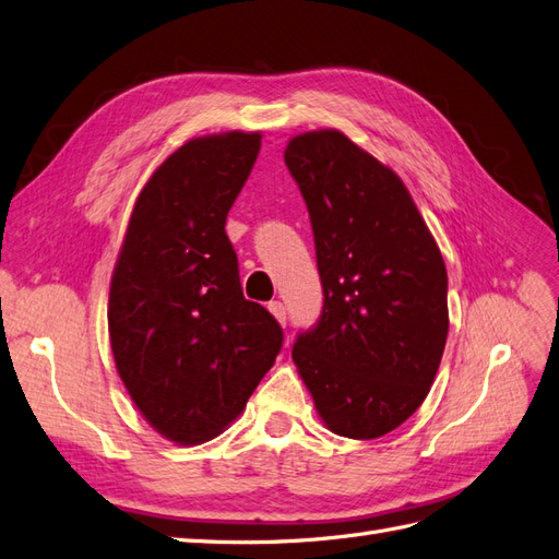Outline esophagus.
<instances>
[{"label": "esophagus", "mask_w": 559, "mask_h": 559, "mask_svg": "<svg viewBox=\"0 0 559 559\" xmlns=\"http://www.w3.org/2000/svg\"><path fill=\"white\" fill-rule=\"evenodd\" d=\"M267 310H271V314H273L282 325H286V307H284V302L271 300V302H267Z\"/></svg>", "instance_id": "esophagus-1"}]
</instances>
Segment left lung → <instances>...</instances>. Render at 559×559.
Wrapping results in <instances>:
<instances>
[{
  "mask_svg": "<svg viewBox=\"0 0 559 559\" xmlns=\"http://www.w3.org/2000/svg\"><path fill=\"white\" fill-rule=\"evenodd\" d=\"M284 164L310 213L323 288L294 362L335 435L381 437L420 407L444 354V259L407 187L344 133H300Z\"/></svg>",
  "mask_w": 559,
  "mask_h": 559,
  "instance_id": "obj_1",
  "label": "left lung"
}]
</instances>
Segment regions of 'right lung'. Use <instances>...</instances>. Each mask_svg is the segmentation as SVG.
Masks as SVG:
<instances>
[{
    "label": "right lung",
    "instance_id": "right-lung-1",
    "mask_svg": "<svg viewBox=\"0 0 559 559\" xmlns=\"http://www.w3.org/2000/svg\"><path fill=\"white\" fill-rule=\"evenodd\" d=\"M261 133L185 143L133 205L108 300L115 365L141 414L178 444L234 420L273 368L284 333L247 300L226 215L259 157Z\"/></svg>",
    "mask_w": 559,
    "mask_h": 559
}]
</instances>
